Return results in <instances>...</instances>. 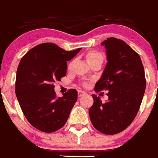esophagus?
Returning a JSON list of instances; mask_svg holds the SVG:
<instances>
[{"label": "esophagus", "mask_w": 158, "mask_h": 158, "mask_svg": "<svg viewBox=\"0 0 158 158\" xmlns=\"http://www.w3.org/2000/svg\"><path fill=\"white\" fill-rule=\"evenodd\" d=\"M77 94H78V96H79V97H81V96H84V95L85 94V92L83 91V90H79L78 91H77Z\"/></svg>", "instance_id": "esophagus-1"}]
</instances>
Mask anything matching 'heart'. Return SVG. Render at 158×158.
Masks as SVG:
<instances>
[{"mask_svg": "<svg viewBox=\"0 0 158 158\" xmlns=\"http://www.w3.org/2000/svg\"><path fill=\"white\" fill-rule=\"evenodd\" d=\"M86 59L88 60V62H94L98 60H103V55L99 52L90 51L86 55ZM70 66H71V64Z\"/></svg>", "mask_w": 158, "mask_h": 158, "instance_id": "heart-1", "label": "heart"}]
</instances>
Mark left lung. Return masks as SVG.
I'll use <instances>...</instances> for the list:
<instances>
[{"instance_id":"1","label":"left lung","mask_w":158,"mask_h":158,"mask_svg":"<svg viewBox=\"0 0 158 158\" xmlns=\"http://www.w3.org/2000/svg\"><path fill=\"white\" fill-rule=\"evenodd\" d=\"M106 49L107 63L95 91L107 90L109 99L102 103L92 95L89 116L97 130L105 135L124 131L135 119L146 88L144 67L139 55L123 40L110 37L101 43Z\"/></svg>"}]
</instances>
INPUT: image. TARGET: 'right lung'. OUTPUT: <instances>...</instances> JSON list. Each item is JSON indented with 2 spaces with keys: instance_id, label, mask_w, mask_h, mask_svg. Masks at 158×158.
Listing matches in <instances>:
<instances>
[{
  "instance_id": "add662e5",
  "label": "right lung",
  "mask_w": 158,
  "mask_h": 158,
  "mask_svg": "<svg viewBox=\"0 0 158 158\" xmlns=\"http://www.w3.org/2000/svg\"><path fill=\"white\" fill-rule=\"evenodd\" d=\"M82 48L66 51L53 43L34 47L21 58L16 71V96L25 117L39 130L50 133L65 124L77 99L70 89L56 96L54 83L66 75L67 61Z\"/></svg>"
}]
</instances>
